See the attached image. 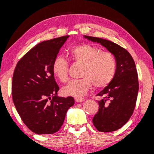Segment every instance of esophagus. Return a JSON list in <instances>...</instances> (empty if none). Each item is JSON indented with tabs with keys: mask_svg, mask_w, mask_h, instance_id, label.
<instances>
[{
	"mask_svg": "<svg viewBox=\"0 0 154 154\" xmlns=\"http://www.w3.org/2000/svg\"><path fill=\"white\" fill-rule=\"evenodd\" d=\"M75 101L77 102V103H79V102H82V101H84V98H79V97H77V98H75Z\"/></svg>",
	"mask_w": 154,
	"mask_h": 154,
	"instance_id": "34e87169",
	"label": "esophagus"
}]
</instances>
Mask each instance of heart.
<instances>
[{"mask_svg": "<svg viewBox=\"0 0 154 154\" xmlns=\"http://www.w3.org/2000/svg\"><path fill=\"white\" fill-rule=\"evenodd\" d=\"M69 55L75 63L82 65L81 79L70 81L63 88L66 95H82L93 85L103 88L109 85L115 77L116 61L110 52H102L98 48L90 44H80L72 48ZM55 77L65 82L69 78V63L62 56H56L52 63Z\"/></svg>", "mask_w": 154, "mask_h": 154, "instance_id": "b5f03b06", "label": "heart"}]
</instances>
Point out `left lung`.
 Wrapping results in <instances>:
<instances>
[{
  "label": "left lung",
  "instance_id": "1",
  "mask_svg": "<svg viewBox=\"0 0 154 154\" xmlns=\"http://www.w3.org/2000/svg\"><path fill=\"white\" fill-rule=\"evenodd\" d=\"M85 38L101 44L116 59L115 77L97 94L102 99L98 101L99 109L93 119V125L99 132L115 131L128 122L135 107L139 83L135 61L126 49L114 42L95 37Z\"/></svg>",
  "mask_w": 154,
  "mask_h": 154
}]
</instances>
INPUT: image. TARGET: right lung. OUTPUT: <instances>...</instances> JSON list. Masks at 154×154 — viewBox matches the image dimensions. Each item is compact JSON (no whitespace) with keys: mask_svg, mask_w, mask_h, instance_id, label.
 <instances>
[{"mask_svg":"<svg viewBox=\"0 0 154 154\" xmlns=\"http://www.w3.org/2000/svg\"><path fill=\"white\" fill-rule=\"evenodd\" d=\"M69 35L43 41L28 51L14 72L11 94L23 122L38 135L53 134L62 126L72 97L61 98L52 63Z\"/></svg>","mask_w":154,"mask_h":154,"instance_id":"add662e5","label":"right lung"}]
</instances>
